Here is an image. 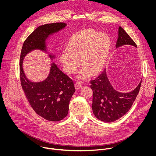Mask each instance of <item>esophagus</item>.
<instances>
[{
    "label": "esophagus",
    "mask_w": 156,
    "mask_h": 156,
    "mask_svg": "<svg viewBox=\"0 0 156 156\" xmlns=\"http://www.w3.org/2000/svg\"><path fill=\"white\" fill-rule=\"evenodd\" d=\"M75 89H76V90H80V89L81 88L82 84H81L80 83H79V82H76V83L75 84Z\"/></svg>",
    "instance_id": "1"
}]
</instances>
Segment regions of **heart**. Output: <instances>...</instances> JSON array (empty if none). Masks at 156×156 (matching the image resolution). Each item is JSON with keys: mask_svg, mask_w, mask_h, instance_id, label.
I'll return each instance as SVG.
<instances>
[{"mask_svg": "<svg viewBox=\"0 0 156 156\" xmlns=\"http://www.w3.org/2000/svg\"><path fill=\"white\" fill-rule=\"evenodd\" d=\"M111 46L108 35L98 33L94 30H85L73 34L60 55L63 70L73 73L79 67V61L82 66L78 78L86 79L90 72L97 73L104 65Z\"/></svg>", "mask_w": 156, "mask_h": 156, "instance_id": "b5f03b06", "label": "heart"}]
</instances>
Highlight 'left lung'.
<instances>
[{
	"mask_svg": "<svg viewBox=\"0 0 156 156\" xmlns=\"http://www.w3.org/2000/svg\"><path fill=\"white\" fill-rule=\"evenodd\" d=\"M123 45L137 46L126 32L119 27L116 48ZM90 83L93 92V114L99 120L108 123L119 119L128 112L138 94L141 84V81L135 90L129 93L119 92L110 84L105 69Z\"/></svg>",
	"mask_w": 156,
	"mask_h": 156,
	"instance_id": "8db88e82",
	"label": "left lung"
}]
</instances>
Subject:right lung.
<instances>
[{"label": "right lung", "instance_id": "1", "mask_svg": "<svg viewBox=\"0 0 156 156\" xmlns=\"http://www.w3.org/2000/svg\"><path fill=\"white\" fill-rule=\"evenodd\" d=\"M66 26L64 23H54L37 27L25 41L20 58L21 84L30 104L37 115L51 122L60 121L67 115L70 101L75 92L73 81L53 62L45 80L32 82L27 78L22 65L24 58L31 51L38 49L47 52L48 37ZM49 57L51 60L55 58L51 54Z\"/></svg>", "mask_w": 156, "mask_h": 156}]
</instances>
